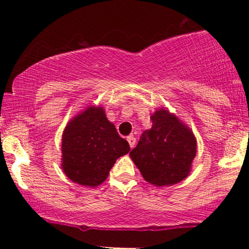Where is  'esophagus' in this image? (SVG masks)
Here are the masks:
<instances>
[{"label": "esophagus", "instance_id": "34e87169", "mask_svg": "<svg viewBox=\"0 0 249 249\" xmlns=\"http://www.w3.org/2000/svg\"><path fill=\"white\" fill-rule=\"evenodd\" d=\"M127 142H128V144H130L131 148H132L134 145H136V138H134V137H132V136L127 137Z\"/></svg>", "mask_w": 249, "mask_h": 249}]
</instances>
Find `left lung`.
I'll return each instance as SVG.
<instances>
[{
	"instance_id": "left-lung-1",
	"label": "left lung",
	"mask_w": 249,
	"mask_h": 249,
	"mask_svg": "<svg viewBox=\"0 0 249 249\" xmlns=\"http://www.w3.org/2000/svg\"><path fill=\"white\" fill-rule=\"evenodd\" d=\"M152 127L144 131L130 157L142 178L156 186H171L191 172L196 141L191 128L165 108L151 116Z\"/></svg>"
}]
</instances>
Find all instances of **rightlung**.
<instances>
[{
	"instance_id": "add662e5",
	"label": "right lung",
	"mask_w": 249,
	"mask_h": 249,
	"mask_svg": "<svg viewBox=\"0 0 249 249\" xmlns=\"http://www.w3.org/2000/svg\"><path fill=\"white\" fill-rule=\"evenodd\" d=\"M128 151L130 145L107 121L104 108L88 107L64 128L62 168L73 182L95 187L105 181L117 159Z\"/></svg>"
}]
</instances>
